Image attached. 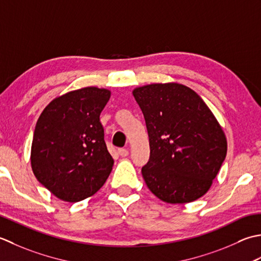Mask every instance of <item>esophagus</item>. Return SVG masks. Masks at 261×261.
I'll use <instances>...</instances> for the list:
<instances>
[{
	"label": "esophagus",
	"instance_id": "esophagus-1",
	"mask_svg": "<svg viewBox=\"0 0 261 261\" xmlns=\"http://www.w3.org/2000/svg\"><path fill=\"white\" fill-rule=\"evenodd\" d=\"M128 153L129 152H128V150H127V148H119V150H118V154L121 158L127 156V155H128Z\"/></svg>",
	"mask_w": 261,
	"mask_h": 261
}]
</instances>
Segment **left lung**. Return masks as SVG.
<instances>
[{
  "label": "left lung",
  "instance_id": "left-lung-1",
  "mask_svg": "<svg viewBox=\"0 0 261 261\" xmlns=\"http://www.w3.org/2000/svg\"><path fill=\"white\" fill-rule=\"evenodd\" d=\"M144 115L150 160L143 178L158 198L190 203L204 196L226 156L219 121L194 90L179 83H153L133 90Z\"/></svg>",
  "mask_w": 261,
  "mask_h": 261
}]
</instances>
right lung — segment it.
Instances as JSON below:
<instances>
[{"label":"right lung","instance_id":"obj_1","mask_svg":"<svg viewBox=\"0 0 261 261\" xmlns=\"http://www.w3.org/2000/svg\"><path fill=\"white\" fill-rule=\"evenodd\" d=\"M110 91L82 88L50 101L37 120L31 168L37 180L64 201L94 195L113 170L100 114Z\"/></svg>","mask_w":261,"mask_h":261}]
</instances>
